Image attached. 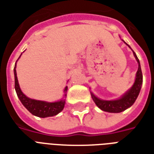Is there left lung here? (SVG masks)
Masks as SVG:
<instances>
[{
  "instance_id": "obj_1",
  "label": "left lung",
  "mask_w": 154,
  "mask_h": 154,
  "mask_svg": "<svg viewBox=\"0 0 154 154\" xmlns=\"http://www.w3.org/2000/svg\"><path fill=\"white\" fill-rule=\"evenodd\" d=\"M126 45L130 48L129 45ZM132 51H133L134 57H135L137 61V64H138V69L137 71L135 82H134L133 86L125 94H123L119 98L115 99V100H110V101H106V100H102V99L98 98L92 92H90L92 98L94 100V103L96 104L97 107L100 108L101 110L105 111V112H115V113L123 112L125 109H127L128 108L131 107L132 105H134V103L135 102V101H136V99L137 98V97H138L139 93L141 91V85H142L143 77H142V72H141V65H140L139 59L137 58L136 53H134L133 49H132Z\"/></svg>"
}]
</instances>
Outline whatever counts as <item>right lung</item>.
<instances>
[{"label":"right lung","instance_id":"obj_1","mask_svg":"<svg viewBox=\"0 0 154 154\" xmlns=\"http://www.w3.org/2000/svg\"><path fill=\"white\" fill-rule=\"evenodd\" d=\"M21 54H20V56H21ZM20 56L19 57V58L20 57ZM17 60L16 61L14 69H13L14 78H15V90L17 94L18 98L20 99V102L22 103V105L32 115L37 116L38 117H42V118L53 117V116H55V115L58 114L60 112H61L64 107H65V97H66V92L68 90V87L66 86L64 89L65 95L63 97V98L60 99V101H54V102H48V101H39V100H35V99L28 97L27 96H25V94H23V92L21 91V89L20 88V85H19L17 76V70H16Z\"/></svg>","mask_w":154,"mask_h":154}]
</instances>
